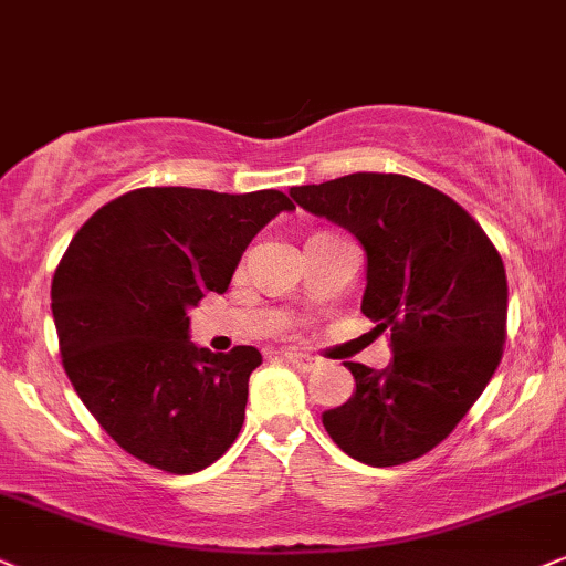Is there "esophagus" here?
Here are the masks:
<instances>
[{
  "label": "esophagus",
  "mask_w": 566,
  "mask_h": 566,
  "mask_svg": "<svg viewBox=\"0 0 566 566\" xmlns=\"http://www.w3.org/2000/svg\"><path fill=\"white\" fill-rule=\"evenodd\" d=\"M282 357L284 360L290 363V366H295V368H300V370H316L318 366H321V360L318 357H313V355H303V353H295V349H284L282 353Z\"/></svg>",
  "instance_id": "34e87169"
}]
</instances>
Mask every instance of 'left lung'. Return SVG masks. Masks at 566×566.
Returning <instances> with one entry per match:
<instances>
[{"label":"left lung","instance_id":"1","mask_svg":"<svg viewBox=\"0 0 566 566\" xmlns=\"http://www.w3.org/2000/svg\"><path fill=\"white\" fill-rule=\"evenodd\" d=\"M300 209L366 250L360 311L389 332L391 363H345L355 391L321 415L342 452L374 468L410 462L454 431L499 368L506 332L502 255L481 224L431 185L357 171L292 188Z\"/></svg>","mask_w":566,"mask_h":566}]
</instances>
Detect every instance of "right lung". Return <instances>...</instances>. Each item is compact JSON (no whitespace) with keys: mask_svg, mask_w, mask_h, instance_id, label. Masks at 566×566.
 I'll use <instances>...</instances> for the list:
<instances>
[{"mask_svg":"<svg viewBox=\"0 0 566 566\" xmlns=\"http://www.w3.org/2000/svg\"><path fill=\"white\" fill-rule=\"evenodd\" d=\"M292 209L279 190L140 188L77 230L52 279L62 366L127 454L190 475L238 439L261 353L192 345L188 311L227 292L250 240Z\"/></svg>","mask_w":566,"mask_h":566,"instance_id":"obj_1","label":"right lung"}]
</instances>
